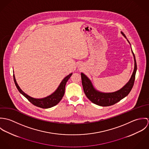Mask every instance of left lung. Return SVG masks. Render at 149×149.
<instances>
[{"mask_svg":"<svg viewBox=\"0 0 149 149\" xmlns=\"http://www.w3.org/2000/svg\"><path fill=\"white\" fill-rule=\"evenodd\" d=\"M121 34L127 39L126 36L122 31H121ZM127 40L130 45V43L128 41L127 39ZM131 52L134 60V69L133 73L127 83L125 86H123V87H122L121 89L117 91L109 93H104L100 92L94 88L91 81L85 74H84L83 73H81L82 85L83 87L84 92L85 93L86 96L91 102L100 106H110L115 104V103H118L122 99L127 96L134 85L135 78V74L137 69L135 55L132 50H131Z\"/></svg>","mask_w":149,"mask_h":149,"instance_id":"1","label":"left lung"}]
</instances>
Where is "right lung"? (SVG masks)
<instances>
[{
	"label": "right lung",
	"instance_id": "right-lung-1",
	"mask_svg": "<svg viewBox=\"0 0 149 149\" xmlns=\"http://www.w3.org/2000/svg\"><path fill=\"white\" fill-rule=\"evenodd\" d=\"M72 74V73L68 75L67 76H66L62 80V81L58 86L57 89L53 93H52L49 96H47V97L41 98V99L33 98L29 96L26 93H25L17 84L14 74H13V77H14L15 84L16 85L18 90L22 95H23L30 103H31L33 105L36 106L38 107L42 108H49L55 106L61 101L63 97L64 96L66 83L69 80V79L71 77Z\"/></svg>",
	"mask_w": 149,
	"mask_h": 149
}]
</instances>
